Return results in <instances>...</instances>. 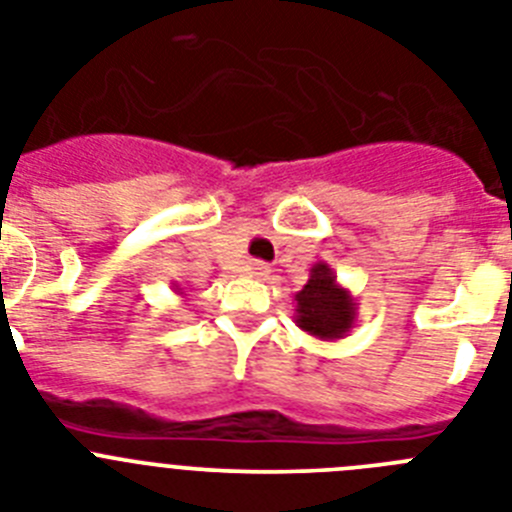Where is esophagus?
Returning a JSON list of instances; mask_svg holds the SVG:
<instances>
[{
    "label": "esophagus",
    "instance_id": "1",
    "mask_svg": "<svg viewBox=\"0 0 512 512\" xmlns=\"http://www.w3.org/2000/svg\"><path fill=\"white\" fill-rule=\"evenodd\" d=\"M269 264H264V261H253L251 264V277H256V279H264V277H269Z\"/></svg>",
    "mask_w": 512,
    "mask_h": 512
}]
</instances>
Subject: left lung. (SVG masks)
Listing matches in <instances>:
<instances>
[{
	"label": "left lung",
	"mask_w": 512,
	"mask_h": 512,
	"mask_svg": "<svg viewBox=\"0 0 512 512\" xmlns=\"http://www.w3.org/2000/svg\"><path fill=\"white\" fill-rule=\"evenodd\" d=\"M295 302L297 328L320 341L346 338L356 323L359 302L343 284H338L336 271L325 261L312 266L310 279L295 295Z\"/></svg>",
	"instance_id": "left-lung-1"
}]
</instances>
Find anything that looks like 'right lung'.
Returning <instances> with one entry per match:
<instances>
[{
	"instance_id": "obj_1",
	"label": "right lung",
	"mask_w": 512,
	"mask_h": 512,
	"mask_svg": "<svg viewBox=\"0 0 512 512\" xmlns=\"http://www.w3.org/2000/svg\"><path fill=\"white\" fill-rule=\"evenodd\" d=\"M176 292H179V287H176ZM179 295H182V292H179Z\"/></svg>"
}]
</instances>
